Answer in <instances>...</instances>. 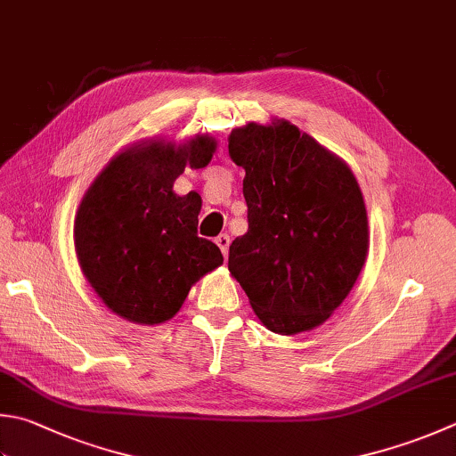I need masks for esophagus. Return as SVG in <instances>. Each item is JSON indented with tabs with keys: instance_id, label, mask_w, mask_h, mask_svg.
I'll use <instances>...</instances> for the list:
<instances>
[{
	"instance_id": "esophagus-1",
	"label": "esophagus",
	"mask_w": 456,
	"mask_h": 456,
	"mask_svg": "<svg viewBox=\"0 0 456 456\" xmlns=\"http://www.w3.org/2000/svg\"><path fill=\"white\" fill-rule=\"evenodd\" d=\"M216 244H218V248L222 250V254H224V257H226L228 256V248H230V236L228 234H220L216 238Z\"/></svg>"
}]
</instances>
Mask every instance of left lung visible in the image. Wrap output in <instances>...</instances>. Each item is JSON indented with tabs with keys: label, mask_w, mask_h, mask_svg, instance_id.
<instances>
[{
	"label": "left lung",
	"mask_w": 456,
	"mask_h": 456,
	"mask_svg": "<svg viewBox=\"0 0 456 456\" xmlns=\"http://www.w3.org/2000/svg\"><path fill=\"white\" fill-rule=\"evenodd\" d=\"M246 170L248 232L228 270L270 331L322 325L354 288L367 256L363 194L346 162L296 125L250 123L228 139Z\"/></svg>",
	"instance_id": "1"
}]
</instances>
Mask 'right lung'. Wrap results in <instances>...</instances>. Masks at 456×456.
I'll list each match as a JSON object with an SVG mask.
<instances>
[{
    "label": "right lung",
    "instance_id": "add662e5",
    "mask_svg": "<svg viewBox=\"0 0 456 456\" xmlns=\"http://www.w3.org/2000/svg\"><path fill=\"white\" fill-rule=\"evenodd\" d=\"M214 151L212 136L178 149L134 144L85 192L75 216L77 257L93 289L125 320H170L192 283L224 262L220 248L199 236L200 196L173 192L184 167L204 168Z\"/></svg>",
    "mask_w": 456,
    "mask_h": 456
}]
</instances>
